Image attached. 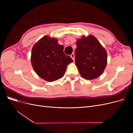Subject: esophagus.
<instances>
[{"mask_svg":"<svg viewBox=\"0 0 133 133\" xmlns=\"http://www.w3.org/2000/svg\"><path fill=\"white\" fill-rule=\"evenodd\" d=\"M70 57L72 58V59H73V60H74L75 59V55H74V53H72L71 55H70Z\"/></svg>","mask_w":133,"mask_h":133,"instance_id":"esophagus-1","label":"esophagus"}]
</instances>
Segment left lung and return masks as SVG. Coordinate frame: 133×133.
<instances>
[{
  "instance_id": "8db88e82",
  "label": "left lung",
  "mask_w": 133,
  "mask_h": 133,
  "mask_svg": "<svg viewBox=\"0 0 133 133\" xmlns=\"http://www.w3.org/2000/svg\"><path fill=\"white\" fill-rule=\"evenodd\" d=\"M75 65L85 79H94L102 74L107 63V53L94 37H83L76 41Z\"/></svg>"
}]
</instances>
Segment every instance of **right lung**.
I'll return each instance as SVG.
<instances>
[{
	"mask_svg": "<svg viewBox=\"0 0 133 133\" xmlns=\"http://www.w3.org/2000/svg\"><path fill=\"white\" fill-rule=\"evenodd\" d=\"M64 46L57 40L45 36L36 43L31 50V62L35 71L48 82L62 78L67 65L73 62L69 55L64 54Z\"/></svg>",
	"mask_w": 133,
	"mask_h": 133,
	"instance_id": "right-lung-1",
	"label": "right lung"
}]
</instances>
